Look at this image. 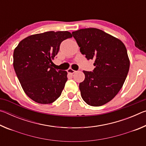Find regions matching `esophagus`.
Listing matches in <instances>:
<instances>
[{
    "label": "esophagus",
    "instance_id": "esophagus-1",
    "mask_svg": "<svg viewBox=\"0 0 146 146\" xmlns=\"http://www.w3.org/2000/svg\"><path fill=\"white\" fill-rule=\"evenodd\" d=\"M68 72L69 73L73 74V73H75L76 72V71L72 70V69H71V68H70V69H68Z\"/></svg>",
    "mask_w": 146,
    "mask_h": 146
}]
</instances>
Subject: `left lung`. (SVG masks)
Listing matches in <instances>:
<instances>
[{
  "label": "left lung",
  "mask_w": 146,
  "mask_h": 146,
  "mask_svg": "<svg viewBox=\"0 0 146 146\" xmlns=\"http://www.w3.org/2000/svg\"><path fill=\"white\" fill-rule=\"evenodd\" d=\"M82 55L94 60L93 71H83L84 80L79 89L84 102L100 106L110 102L119 92L129 70L127 49L119 39L97 28L72 32Z\"/></svg>",
  "instance_id": "8db88e82"
}]
</instances>
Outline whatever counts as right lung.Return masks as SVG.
Returning a JSON list of instances; mask_svg holds the SVG:
<instances>
[{"instance_id":"1","label":"right lung","mask_w":146,"mask_h":146,"mask_svg":"<svg viewBox=\"0 0 146 146\" xmlns=\"http://www.w3.org/2000/svg\"><path fill=\"white\" fill-rule=\"evenodd\" d=\"M69 31H47L20 42L13 52V67L22 88L35 102L47 104L60 97L68 80L66 71L51 67Z\"/></svg>"}]
</instances>
